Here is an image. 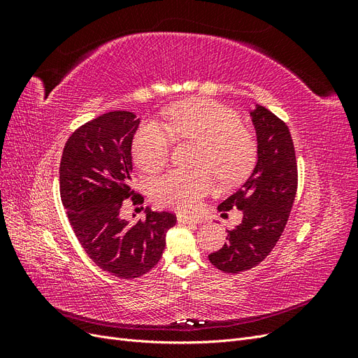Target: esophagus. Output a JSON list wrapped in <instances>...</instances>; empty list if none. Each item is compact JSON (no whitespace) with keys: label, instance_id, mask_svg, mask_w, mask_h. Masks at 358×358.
I'll list each match as a JSON object with an SVG mask.
<instances>
[{"label":"esophagus","instance_id":"1","mask_svg":"<svg viewBox=\"0 0 358 358\" xmlns=\"http://www.w3.org/2000/svg\"><path fill=\"white\" fill-rule=\"evenodd\" d=\"M178 222L180 224H199L200 221L197 218H194V216H188V215H178Z\"/></svg>","mask_w":358,"mask_h":358}]
</instances>
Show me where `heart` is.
Listing matches in <instances>:
<instances>
[{
  "label": "heart",
  "instance_id": "1",
  "mask_svg": "<svg viewBox=\"0 0 358 358\" xmlns=\"http://www.w3.org/2000/svg\"><path fill=\"white\" fill-rule=\"evenodd\" d=\"M167 127L157 121L138 127L133 138L136 164L152 173L167 164L173 143L171 134L201 143L200 167H210L224 182L241 180L255 159V140L242 127V119L230 107L216 101L191 100L166 112ZM212 189L208 170H173L152 185L155 201L180 212L196 210Z\"/></svg>",
  "mask_w": 358,
  "mask_h": 358
}]
</instances>
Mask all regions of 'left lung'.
Wrapping results in <instances>:
<instances>
[{
    "label": "left lung",
    "instance_id": "1",
    "mask_svg": "<svg viewBox=\"0 0 358 358\" xmlns=\"http://www.w3.org/2000/svg\"><path fill=\"white\" fill-rule=\"evenodd\" d=\"M257 136V161L239 191L218 209L243 212V220L227 230V242L209 255L224 273H241L259 264L282 234L297 191V162L288 127L266 107L249 112Z\"/></svg>",
    "mask_w": 358,
    "mask_h": 358
}]
</instances>
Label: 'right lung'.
Wrapping results in <instances>:
<instances>
[{
	"instance_id": "obj_1",
	"label": "right lung",
	"mask_w": 358,
	"mask_h": 358,
	"mask_svg": "<svg viewBox=\"0 0 358 358\" xmlns=\"http://www.w3.org/2000/svg\"><path fill=\"white\" fill-rule=\"evenodd\" d=\"M138 124L125 110L92 119L70 136L59 167L61 200L76 237L96 266L122 279L157 266L166 234L176 224L173 213L149 208L136 224L119 215L122 201L134 196L131 145Z\"/></svg>"
}]
</instances>
